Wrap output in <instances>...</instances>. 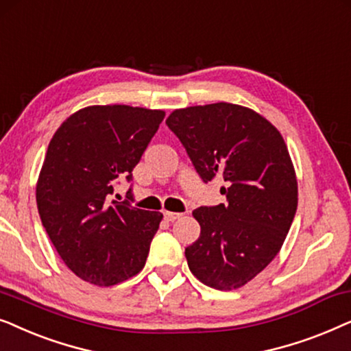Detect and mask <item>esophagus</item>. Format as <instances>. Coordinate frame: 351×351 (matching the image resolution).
<instances>
[{"instance_id": "esophagus-1", "label": "esophagus", "mask_w": 351, "mask_h": 351, "mask_svg": "<svg viewBox=\"0 0 351 351\" xmlns=\"http://www.w3.org/2000/svg\"><path fill=\"white\" fill-rule=\"evenodd\" d=\"M163 218H165L167 221H175V219L181 218V213H175V212H163Z\"/></svg>"}]
</instances>
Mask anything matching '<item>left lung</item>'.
Listing matches in <instances>:
<instances>
[{
	"label": "left lung",
	"instance_id": "obj_1",
	"mask_svg": "<svg viewBox=\"0 0 351 351\" xmlns=\"http://www.w3.org/2000/svg\"><path fill=\"white\" fill-rule=\"evenodd\" d=\"M167 125L204 183H226V204L193 212L200 236L184 252L191 273L218 291L239 289L278 255L295 217L286 143L260 114L228 102L173 110Z\"/></svg>",
	"mask_w": 351,
	"mask_h": 351
}]
</instances>
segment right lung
I'll return each mask as SVG.
<instances>
[{
  "label": "right lung",
  "instance_id": "add662e5",
  "mask_svg": "<svg viewBox=\"0 0 351 351\" xmlns=\"http://www.w3.org/2000/svg\"><path fill=\"white\" fill-rule=\"evenodd\" d=\"M165 112L132 106H91L75 112L51 139L36 184L46 232L72 273L95 286L138 274L162 213L112 200L157 133Z\"/></svg>",
  "mask_w": 351,
  "mask_h": 351
}]
</instances>
